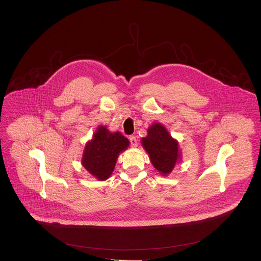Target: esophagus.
<instances>
[{
	"label": "esophagus",
	"mask_w": 261,
	"mask_h": 261,
	"mask_svg": "<svg viewBox=\"0 0 261 261\" xmlns=\"http://www.w3.org/2000/svg\"><path fill=\"white\" fill-rule=\"evenodd\" d=\"M129 142H130V146L132 147H137L138 146V140H137V138L136 137H134V136H130L129 137Z\"/></svg>",
	"instance_id": "obj_1"
}]
</instances>
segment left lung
Masks as SVG:
<instances>
[{"label":"left lung","mask_w":261,"mask_h":261,"mask_svg":"<svg viewBox=\"0 0 261 261\" xmlns=\"http://www.w3.org/2000/svg\"><path fill=\"white\" fill-rule=\"evenodd\" d=\"M142 145L152 166L163 176L169 175L181 159L179 143L171 137L162 123L155 122L149 126L148 136L142 139Z\"/></svg>","instance_id":"8db88e82"}]
</instances>
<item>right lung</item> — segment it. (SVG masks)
<instances>
[{"mask_svg":"<svg viewBox=\"0 0 261 261\" xmlns=\"http://www.w3.org/2000/svg\"><path fill=\"white\" fill-rule=\"evenodd\" d=\"M128 145L129 141L119 132L111 133L100 125L85 146L82 166L97 180L105 181L111 177L118 154Z\"/></svg>","mask_w":261,"mask_h":261,"instance_id":"1","label":"right lung"}]
</instances>
